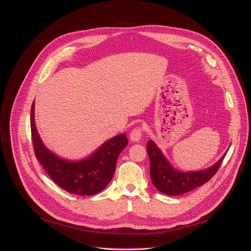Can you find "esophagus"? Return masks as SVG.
<instances>
[{
  "instance_id": "34e87169",
  "label": "esophagus",
  "mask_w": 251,
  "mask_h": 251,
  "mask_svg": "<svg viewBox=\"0 0 251 251\" xmlns=\"http://www.w3.org/2000/svg\"><path fill=\"white\" fill-rule=\"evenodd\" d=\"M141 136H142V129L140 127H135L130 132V139H131V141H135V142L139 141Z\"/></svg>"
}]
</instances>
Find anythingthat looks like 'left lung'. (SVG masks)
Here are the masks:
<instances>
[{
    "instance_id": "left-lung-1",
    "label": "left lung",
    "mask_w": 251,
    "mask_h": 251,
    "mask_svg": "<svg viewBox=\"0 0 251 251\" xmlns=\"http://www.w3.org/2000/svg\"><path fill=\"white\" fill-rule=\"evenodd\" d=\"M147 150L151 162V179L155 188L166 195H180L203 185L218 172L226 153L212 167L193 172H181L174 169L156 147L149 140Z\"/></svg>"
}]
</instances>
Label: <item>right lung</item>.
<instances>
[{"label":"right lung","instance_id":"1","mask_svg":"<svg viewBox=\"0 0 251 251\" xmlns=\"http://www.w3.org/2000/svg\"><path fill=\"white\" fill-rule=\"evenodd\" d=\"M30 127L35 156L50 179L62 189L82 196L95 195L107 187L114 176L118 156L128 144L126 134L117 135L86 159L72 162L57 156L45 147L34 123V101Z\"/></svg>","mask_w":251,"mask_h":251}]
</instances>
